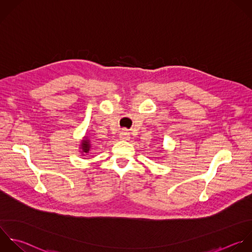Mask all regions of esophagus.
Segmentation results:
<instances>
[{
  "mask_svg": "<svg viewBox=\"0 0 252 252\" xmlns=\"http://www.w3.org/2000/svg\"><path fill=\"white\" fill-rule=\"evenodd\" d=\"M120 138L122 140H128L129 139V132H127L126 130H123L120 132Z\"/></svg>",
  "mask_w": 252,
  "mask_h": 252,
  "instance_id": "esophagus-1",
  "label": "esophagus"
}]
</instances>
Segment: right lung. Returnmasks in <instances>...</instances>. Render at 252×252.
Returning <instances> with one entry per match:
<instances>
[{
	"mask_svg": "<svg viewBox=\"0 0 252 252\" xmlns=\"http://www.w3.org/2000/svg\"><path fill=\"white\" fill-rule=\"evenodd\" d=\"M91 148V144H90V140L85 136L84 139H82L81 141V144H80V149H81V153L83 154H86L89 152Z\"/></svg>",
	"mask_w": 252,
	"mask_h": 252,
	"instance_id": "1",
	"label": "right lung"
}]
</instances>
